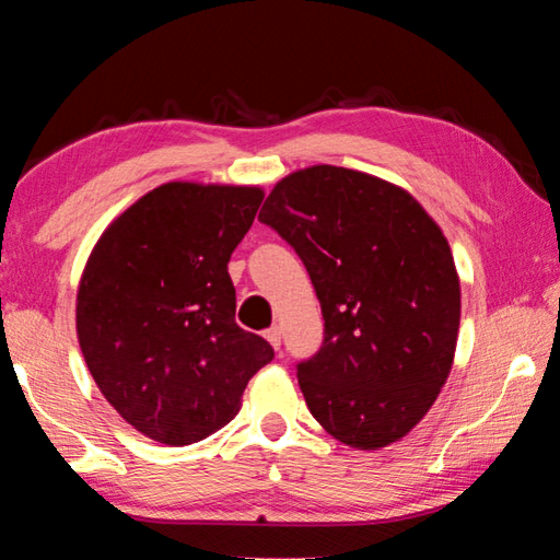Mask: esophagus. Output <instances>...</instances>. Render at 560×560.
<instances>
[{"label":"esophagus","mask_w":560,"mask_h":560,"mask_svg":"<svg viewBox=\"0 0 560 560\" xmlns=\"http://www.w3.org/2000/svg\"><path fill=\"white\" fill-rule=\"evenodd\" d=\"M264 336H267V340L273 346V350L281 348V328L279 326H271Z\"/></svg>","instance_id":"obj_1"}]
</instances>
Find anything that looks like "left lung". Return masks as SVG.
<instances>
[{"label": "left lung", "mask_w": 560, "mask_h": 560, "mask_svg": "<svg viewBox=\"0 0 560 560\" xmlns=\"http://www.w3.org/2000/svg\"><path fill=\"white\" fill-rule=\"evenodd\" d=\"M259 222L306 267L324 343L296 365L320 428L348 447L405 438L452 371L462 293L438 222L402 187L336 165L283 177Z\"/></svg>", "instance_id": "obj_1"}]
</instances>
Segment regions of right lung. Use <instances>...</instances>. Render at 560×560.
<instances>
[{"label": "right lung", "mask_w": 560, "mask_h": 560, "mask_svg": "<svg viewBox=\"0 0 560 560\" xmlns=\"http://www.w3.org/2000/svg\"><path fill=\"white\" fill-rule=\"evenodd\" d=\"M259 187L167 183L113 220L83 269L75 334L118 415L163 444L200 442L240 412L273 348L236 326L226 271Z\"/></svg>", "instance_id": "1"}]
</instances>
